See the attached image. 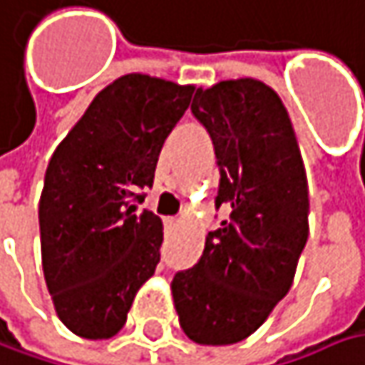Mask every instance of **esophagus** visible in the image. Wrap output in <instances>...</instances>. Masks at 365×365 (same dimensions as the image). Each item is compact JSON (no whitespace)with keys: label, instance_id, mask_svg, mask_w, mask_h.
Wrapping results in <instances>:
<instances>
[{"label":"esophagus","instance_id":"1","mask_svg":"<svg viewBox=\"0 0 365 365\" xmlns=\"http://www.w3.org/2000/svg\"><path fill=\"white\" fill-rule=\"evenodd\" d=\"M167 223H169V225H180V223H182V219H178V217H169V219H167Z\"/></svg>","mask_w":365,"mask_h":365}]
</instances>
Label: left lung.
<instances>
[{
	"label": "left lung",
	"mask_w": 365,
	"mask_h": 365,
	"mask_svg": "<svg viewBox=\"0 0 365 365\" xmlns=\"http://www.w3.org/2000/svg\"><path fill=\"white\" fill-rule=\"evenodd\" d=\"M192 115L219 165L215 206L227 219L200 260L171 281L182 331L200 345H231L256 331L287 295L308 242V180L279 95L254 78L198 88Z\"/></svg>",
	"instance_id": "8db88e82"
}]
</instances>
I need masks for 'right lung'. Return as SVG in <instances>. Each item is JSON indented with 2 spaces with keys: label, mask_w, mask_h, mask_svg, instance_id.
Instances as JSON below:
<instances>
[{
  "label": "right lung",
  "mask_w": 365,
  "mask_h": 365,
  "mask_svg": "<svg viewBox=\"0 0 365 365\" xmlns=\"http://www.w3.org/2000/svg\"><path fill=\"white\" fill-rule=\"evenodd\" d=\"M192 93L161 78L121 76L49 161L38 202L43 272L59 320L78 336L118 334L155 274L163 223L138 204Z\"/></svg>",
  "instance_id": "obj_1"
}]
</instances>
